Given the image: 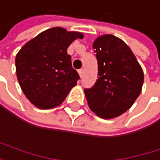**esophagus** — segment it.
<instances>
[{"label":"esophagus","instance_id":"esophagus-1","mask_svg":"<svg viewBox=\"0 0 160 160\" xmlns=\"http://www.w3.org/2000/svg\"><path fill=\"white\" fill-rule=\"evenodd\" d=\"M78 73H79L80 77H82V76H83V70H82V69H81V70H79V71H78Z\"/></svg>","mask_w":160,"mask_h":160}]
</instances>
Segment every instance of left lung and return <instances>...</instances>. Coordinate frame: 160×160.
I'll use <instances>...</instances> for the list:
<instances>
[{
	"mask_svg": "<svg viewBox=\"0 0 160 160\" xmlns=\"http://www.w3.org/2000/svg\"><path fill=\"white\" fill-rule=\"evenodd\" d=\"M92 47L99 77L91 88L85 89L88 107L102 119L119 117L141 94L143 71L128 45L113 35L98 37Z\"/></svg>",
	"mask_w": 160,
	"mask_h": 160,
	"instance_id": "8db88e82",
	"label": "left lung"
}]
</instances>
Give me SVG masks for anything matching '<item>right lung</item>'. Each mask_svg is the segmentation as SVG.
<instances>
[{"label": "right lung", "instance_id": "right-lung-1", "mask_svg": "<svg viewBox=\"0 0 160 160\" xmlns=\"http://www.w3.org/2000/svg\"><path fill=\"white\" fill-rule=\"evenodd\" d=\"M79 32L53 27L29 40L16 55L17 78L24 95L40 109L60 106L76 86L78 72L72 68L68 47Z\"/></svg>", "mask_w": 160, "mask_h": 160}]
</instances>
